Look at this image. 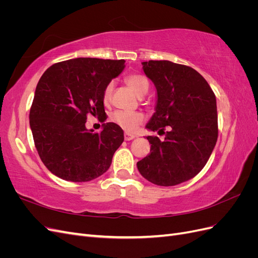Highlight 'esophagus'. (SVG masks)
<instances>
[{
	"instance_id": "esophagus-1",
	"label": "esophagus",
	"mask_w": 258,
	"mask_h": 258,
	"mask_svg": "<svg viewBox=\"0 0 258 258\" xmlns=\"http://www.w3.org/2000/svg\"><path fill=\"white\" fill-rule=\"evenodd\" d=\"M136 137H137L136 135L128 134V132H126V134H124V140H126V141H131V140H134Z\"/></svg>"
}]
</instances>
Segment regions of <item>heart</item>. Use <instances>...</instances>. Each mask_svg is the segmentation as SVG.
Here are the masks:
<instances>
[{
  "label": "heart",
  "instance_id": "heart-1",
  "mask_svg": "<svg viewBox=\"0 0 258 258\" xmlns=\"http://www.w3.org/2000/svg\"><path fill=\"white\" fill-rule=\"evenodd\" d=\"M127 85L134 90L137 96L142 97L148 90V81L146 77L141 74H130L126 79ZM113 91V84L110 83L106 85V87L103 92V99L104 101H108L112 96ZM111 120L127 132H135L138 127L141 124L144 120V115L140 112L134 111H116L111 115Z\"/></svg>",
  "mask_w": 258,
  "mask_h": 258
}]
</instances>
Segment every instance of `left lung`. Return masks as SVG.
<instances>
[{"mask_svg":"<svg viewBox=\"0 0 258 258\" xmlns=\"http://www.w3.org/2000/svg\"><path fill=\"white\" fill-rule=\"evenodd\" d=\"M157 89V105L146 128L165 135L147 137L151 153L137 166L147 181L174 186L204 169L217 141L216 98L196 70L168 60L142 62ZM168 129L165 132V128Z\"/></svg>","mask_w":258,"mask_h":258,"instance_id":"left-lung-1","label":"left lung"}]
</instances>
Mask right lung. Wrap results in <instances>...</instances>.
<instances>
[{
  "instance_id": "right-lung-1",
  "label": "right lung",
  "mask_w": 258,
  "mask_h": 258,
  "mask_svg": "<svg viewBox=\"0 0 258 258\" xmlns=\"http://www.w3.org/2000/svg\"><path fill=\"white\" fill-rule=\"evenodd\" d=\"M124 60L76 58L54 63L40 79L30 108L36 151L50 172L71 182H88L105 173L123 142L114 122L101 132L86 129L87 116L105 114L103 92L118 76Z\"/></svg>"
}]
</instances>
